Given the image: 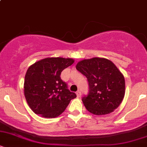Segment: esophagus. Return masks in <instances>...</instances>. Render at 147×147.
Instances as JSON below:
<instances>
[{"label":"esophagus","mask_w":147,"mask_h":147,"mask_svg":"<svg viewBox=\"0 0 147 147\" xmlns=\"http://www.w3.org/2000/svg\"><path fill=\"white\" fill-rule=\"evenodd\" d=\"M76 94H77V96L78 97H80L81 95H82V92H81V91H79V90L77 91V92H76Z\"/></svg>","instance_id":"34e87169"}]
</instances>
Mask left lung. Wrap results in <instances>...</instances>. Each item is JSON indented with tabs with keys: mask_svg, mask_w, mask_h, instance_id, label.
Wrapping results in <instances>:
<instances>
[{
	"mask_svg": "<svg viewBox=\"0 0 147 147\" xmlns=\"http://www.w3.org/2000/svg\"><path fill=\"white\" fill-rule=\"evenodd\" d=\"M76 68L88 82V94L82 98L86 109L96 115L113 112L125 94L124 77L116 65L107 59L94 57L80 61Z\"/></svg>",
	"mask_w": 147,
	"mask_h": 147,
	"instance_id": "obj_1",
	"label": "left lung"
}]
</instances>
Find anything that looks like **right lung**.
<instances>
[{
  "label": "right lung",
  "mask_w": 147,
  "mask_h": 147,
  "mask_svg": "<svg viewBox=\"0 0 147 147\" xmlns=\"http://www.w3.org/2000/svg\"><path fill=\"white\" fill-rule=\"evenodd\" d=\"M73 63L72 59L48 57L29 67L25 76L24 95L34 113L43 117H58L77 97L60 77Z\"/></svg>",
  "instance_id": "1"
}]
</instances>
